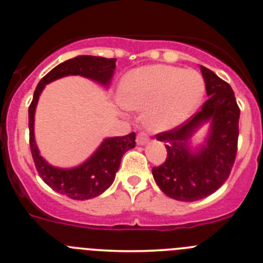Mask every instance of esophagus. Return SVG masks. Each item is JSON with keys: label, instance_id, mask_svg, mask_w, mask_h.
Returning <instances> with one entry per match:
<instances>
[{"label": "esophagus", "instance_id": "34e87169", "mask_svg": "<svg viewBox=\"0 0 263 263\" xmlns=\"http://www.w3.org/2000/svg\"><path fill=\"white\" fill-rule=\"evenodd\" d=\"M136 142L137 145H146L148 142V137L145 132H140L136 137Z\"/></svg>", "mask_w": 263, "mask_h": 263}]
</instances>
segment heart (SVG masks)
<instances>
[{
    "mask_svg": "<svg viewBox=\"0 0 263 263\" xmlns=\"http://www.w3.org/2000/svg\"><path fill=\"white\" fill-rule=\"evenodd\" d=\"M205 81L195 70L165 65L145 66L126 75L121 102L132 110H144L151 131H168L184 122L200 105Z\"/></svg>",
    "mask_w": 263,
    "mask_h": 263,
    "instance_id": "obj_1",
    "label": "heart"
}]
</instances>
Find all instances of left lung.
Segmentation results:
<instances>
[{
	"mask_svg": "<svg viewBox=\"0 0 263 263\" xmlns=\"http://www.w3.org/2000/svg\"><path fill=\"white\" fill-rule=\"evenodd\" d=\"M208 100L200 112L171 131L156 135L165 142L166 160L153 168L156 184L169 197L184 202L202 200L219 190L229 177L237 156L240 109L228 82L200 66ZM211 122L205 142L192 149L190 139Z\"/></svg>",
	"mask_w": 263,
	"mask_h": 263,
	"instance_id": "obj_1",
	"label": "left lung"
}]
</instances>
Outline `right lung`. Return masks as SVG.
Wrapping results in <instances>:
<instances>
[{
    "label": "right lung",
    "instance_id": "add662e5",
    "mask_svg": "<svg viewBox=\"0 0 263 263\" xmlns=\"http://www.w3.org/2000/svg\"><path fill=\"white\" fill-rule=\"evenodd\" d=\"M116 61V58L79 55L60 63L39 81L34 91L33 102L29 107V144L36 171L52 190L72 200L84 201L94 198L110 187L121 165L123 154L136 145V135L132 132L126 136L108 137L87 160L75 168L63 169L50 165L39 155L34 137V115L39 95L47 84L68 75H80L108 86L115 73Z\"/></svg>",
    "mask_w": 263,
    "mask_h": 263
}]
</instances>
